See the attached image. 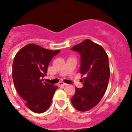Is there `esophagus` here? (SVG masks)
Here are the masks:
<instances>
[{
  "instance_id": "esophagus-1",
  "label": "esophagus",
  "mask_w": 132,
  "mask_h": 132,
  "mask_svg": "<svg viewBox=\"0 0 132 132\" xmlns=\"http://www.w3.org/2000/svg\"><path fill=\"white\" fill-rule=\"evenodd\" d=\"M59 85H61V86H66V85H67V84L65 83V82H60L59 83Z\"/></svg>"
}]
</instances>
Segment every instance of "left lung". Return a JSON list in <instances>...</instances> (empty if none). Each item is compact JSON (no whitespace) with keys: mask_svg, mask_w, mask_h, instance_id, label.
Returning <instances> with one entry per match:
<instances>
[{"mask_svg":"<svg viewBox=\"0 0 132 132\" xmlns=\"http://www.w3.org/2000/svg\"><path fill=\"white\" fill-rule=\"evenodd\" d=\"M80 55V73L83 87H75L71 98L73 106L80 112L87 111L97 105L106 90L110 78L108 57L98 44L86 39L71 48Z\"/></svg>","mask_w":132,"mask_h":132,"instance_id":"obj_1","label":"left lung"}]
</instances>
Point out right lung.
Here are the masks:
<instances>
[{
  "instance_id": "add662e5",
  "label": "right lung",
  "mask_w": 132,
  "mask_h": 132,
  "mask_svg": "<svg viewBox=\"0 0 132 132\" xmlns=\"http://www.w3.org/2000/svg\"><path fill=\"white\" fill-rule=\"evenodd\" d=\"M59 52L31 44L21 49L14 59V85L26 106L34 112H44L51 105L57 87L44 82L43 78L49 63Z\"/></svg>"
}]
</instances>
